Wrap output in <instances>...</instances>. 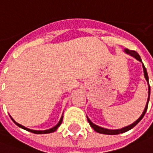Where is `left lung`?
Returning <instances> with one entry per match:
<instances>
[{
  "instance_id": "left-lung-1",
  "label": "left lung",
  "mask_w": 153,
  "mask_h": 153,
  "mask_svg": "<svg viewBox=\"0 0 153 153\" xmlns=\"http://www.w3.org/2000/svg\"><path fill=\"white\" fill-rule=\"evenodd\" d=\"M125 52L126 54H128L129 56H131L134 57L136 60H138V61H140L142 62V60L140 56H139V55H138L135 51H130L128 50V49H125ZM143 64V62H142ZM143 74H144V77L146 80H147V82H148V101H147V104H146V106H145L144 110H143V112L142 113V115H140V117L134 121L133 124L131 125H128V126H125L124 128H118V129H109V128H103V127H101V126H98V125H95V124H93V122L89 120V118L87 116V119H88V121L89 123L90 126L92 127V128L95 130L97 133H100V134H109V135H115V134H122V133H125V132L128 131L129 129H131L134 127L135 125H138V123L140 120H141L143 118V116H144L145 113L147 111V109H148V102H149V98H150V85H149V82H148V72H147V70H146V68H145L144 65L143 64Z\"/></svg>"
}]
</instances>
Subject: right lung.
<instances>
[{
    "label": "right lung",
    "mask_w": 153,
    "mask_h": 153,
    "mask_svg": "<svg viewBox=\"0 0 153 153\" xmlns=\"http://www.w3.org/2000/svg\"><path fill=\"white\" fill-rule=\"evenodd\" d=\"M10 117L11 118V120H13V122L15 123V125H18L19 128H23V129H25V130H27V131L31 132V133H33V134H49V133H53V132L56 131L57 128H58V127H59V126L61 125V123H62V120H63V115H61V117H60V120H59V122H58V124H57L56 125H55V126H54V127H52V128H49V129H46V130H34V129H30V128H26V127H25V126H24V125H20V124L17 123V122L15 121L14 119L12 118L10 115Z\"/></svg>",
    "instance_id": "add662e5"
}]
</instances>
